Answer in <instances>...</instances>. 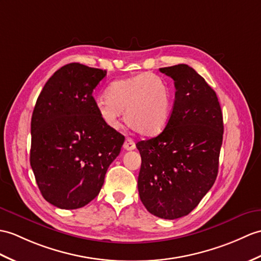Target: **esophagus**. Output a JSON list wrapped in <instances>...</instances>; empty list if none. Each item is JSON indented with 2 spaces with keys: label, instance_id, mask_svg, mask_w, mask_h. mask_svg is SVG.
Here are the masks:
<instances>
[{
  "label": "esophagus",
  "instance_id": "obj_1",
  "mask_svg": "<svg viewBox=\"0 0 261 261\" xmlns=\"http://www.w3.org/2000/svg\"><path fill=\"white\" fill-rule=\"evenodd\" d=\"M123 148H124V150H126V151H131V150H135V148H136V143H135V142H133V140H132V139L128 138V139H126V140L124 141V144H123Z\"/></svg>",
  "mask_w": 261,
  "mask_h": 261
}]
</instances>
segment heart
Listing matches in <instances>:
<instances>
[{"instance_id": "obj_1", "label": "heart", "mask_w": 261, "mask_h": 261, "mask_svg": "<svg viewBox=\"0 0 261 261\" xmlns=\"http://www.w3.org/2000/svg\"><path fill=\"white\" fill-rule=\"evenodd\" d=\"M98 111L111 128L120 125L124 112L126 125L143 137L158 136L166 129L172 111L171 90L160 76L144 72L111 83Z\"/></svg>"}]
</instances>
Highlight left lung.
<instances>
[{
	"label": "left lung",
	"mask_w": 261,
	"mask_h": 261,
	"mask_svg": "<svg viewBox=\"0 0 261 261\" xmlns=\"http://www.w3.org/2000/svg\"><path fill=\"white\" fill-rule=\"evenodd\" d=\"M160 72L174 81L170 121L159 136L139 141V196L150 214L173 220L189 215L214 186L223 121L217 94L191 66Z\"/></svg>",
	"instance_id": "1"
}]
</instances>
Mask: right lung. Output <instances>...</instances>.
<instances>
[{
    "mask_svg": "<svg viewBox=\"0 0 261 261\" xmlns=\"http://www.w3.org/2000/svg\"><path fill=\"white\" fill-rule=\"evenodd\" d=\"M106 75V70L66 64L36 100L30 163L42 196L58 208L77 209L92 201L124 142L100 117L92 96Z\"/></svg>",
    "mask_w": 261,
    "mask_h": 261,
    "instance_id": "obj_1",
    "label": "right lung"
}]
</instances>
